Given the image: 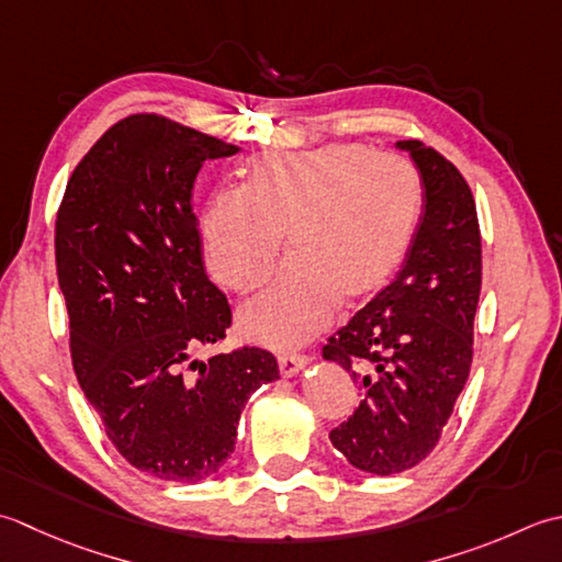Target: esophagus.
<instances>
[{
  "mask_svg": "<svg viewBox=\"0 0 562 562\" xmlns=\"http://www.w3.org/2000/svg\"><path fill=\"white\" fill-rule=\"evenodd\" d=\"M305 366H307V357H303V353H281L279 357V371L285 378H291L297 371H303Z\"/></svg>",
  "mask_w": 562,
  "mask_h": 562,
  "instance_id": "obj_1",
  "label": "esophagus"
}]
</instances>
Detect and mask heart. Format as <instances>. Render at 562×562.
Returning <instances> with one entry per match:
<instances>
[{
    "label": "heart",
    "mask_w": 562,
    "mask_h": 562,
    "mask_svg": "<svg viewBox=\"0 0 562 562\" xmlns=\"http://www.w3.org/2000/svg\"><path fill=\"white\" fill-rule=\"evenodd\" d=\"M425 189L405 157L363 143L267 153L245 189L217 191L203 213L205 265L217 283L249 291L291 259L239 311L259 345L289 349L323 329L337 305L369 301L391 281L415 237Z\"/></svg>",
    "instance_id": "b5f03b06"
}]
</instances>
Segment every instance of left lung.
Wrapping results in <instances>:
<instances>
[{"label":"left lung","instance_id":"8db88e82","mask_svg":"<svg viewBox=\"0 0 562 562\" xmlns=\"http://www.w3.org/2000/svg\"><path fill=\"white\" fill-rule=\"evenodd\" d=\"M425 184V213L397 279L327 339L357 378L359 407L329 441L359 471L395 475L434 451L473 363L483 245L473 191L434 147L400 140Z\"/></svg>","mask_w":562,"mask_h":562}]
</instances>
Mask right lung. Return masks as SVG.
Returning <instances> with one entry per match:
<instances>
[{
	"label": "right lung",
	"mask_w": 562,
	"mask_h": 562,
	"mask_svg": "<svg viewBox=\"0 0 562 562\" xmlns=\"http://www.w3.org/2000/svg\"><path fill=\"white\" fill-rule=\"evenodd\" d=\"M237 145L157 113L99 137L67 181L55 221L57 281L79 387L137 471L199 483L235 449L249 395L279 378L273 353L225 339L233 311L205 277L193 181Z\"/></svg>",
	"instance_id": "right-lung-1"
}]
</instances>
